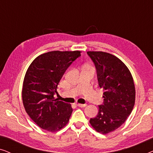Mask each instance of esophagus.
Instances as JSON below:
<instances>
[{
    "label": "esophagus",
    "instance_id": "esophagus-1",
    "mask_svg": "<svg viewBox=\"0 0 153 153\" xmlns=\"http://www.w3.org/2000/svg\"><path fill=\"white\" fill-rule=\"evenodd\" d=\"M76 105L79 106V107H85V106H86V104H76Z\"/></svg>",
    "mask_w": 153,
    "mask_h": 153
}]
</instances>
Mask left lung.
I'll list each match as a JSON object with an SVG mask.
<instances>
[{
  "label": "left lung",
  "instance_id": "1",
  "mask_svg": "<svg viewBox=\"0 0 153 153\" xmlns=\"http://www.w3.org/2000/svg\"><path fill=\"white\" fill-rule=\"evenodd\" d=\"M95 63L98 83L103 88L104 104L90 124L103 134L114 131L131 114L135 103V86L130 71L118 57L103 51L87 52Z\"/></svg>",
  "mask_w": 153,
  "mask_h": 153
}]
</instances>
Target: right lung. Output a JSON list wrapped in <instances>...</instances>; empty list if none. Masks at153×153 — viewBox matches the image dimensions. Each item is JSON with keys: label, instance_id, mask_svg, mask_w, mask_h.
<instances>
[{"label": "right lung", "instance_id": "add662e5", "mask_svg": "<svg viewBox=\"0 0 153 153\" xmlns=\"http://www.w3.org/2000/svg\"><path fill=\"white\" fill-rule=\"evenodd\" d=\"M81 53L53 51L42 53L35 58L26 71L22 88L23 104L33 122L46 131H59L69 122L72 106L55 99L53 95L65 72Z\"/></svg>", "mask_w": 153, "mask_h": 153}]
</instances>
